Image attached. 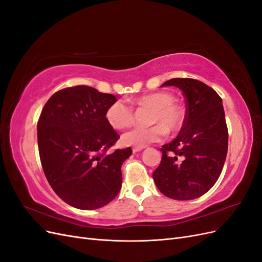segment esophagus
Returning a JSON list of instances; mask_svg holds the SVG:
<instances>
[{
	"label": "esophagus",
	"instance_id": "34e87169",
	"mask_svg": "<svg viewBox=\"0 0 262 262\" xmlns=\"http://www.w3.org/2000/svg\"><path fill=\"white\" fill-rule=\"evenodd\" d=\"M142 148H143V147H133V148H132V152H133V153H137V152H140V150H141Z\"/></svg>",
	"mask_w": 262,
	"mask_h": 262
}]
</instances>
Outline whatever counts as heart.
<instances>
[{
  "label": "heart",
  "mask_w": 262,
  "mask_h": 262,
  "mask_svg": "<svg viewBox=\"0 0 262 262\" xmlns=\"http://www.w3.org/2000/svg\"><path fill=\"white\" fill-rule=\"evenodd\" d=\"M139 107L152 108L149 115L150 126H136L122 136L125 145L143 147L162 141L167 130L177 132L184 125L185 114L175 102V97L167 92H155L138 97L133 101ZM106 121L114 129H123L134 120V110L128 101L118 99L110 104L105 112Z\"/></svg>",
  "instance_id": "1"
}]
</instances>
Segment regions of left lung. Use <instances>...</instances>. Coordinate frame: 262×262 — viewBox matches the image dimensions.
I'll return each instance as SVG.
<instances>
[{
  "label": "left lung",
  "mask_w": 262,
  "mask_h": 262,
  "mask_svg": "<svg viewBox=\"0 0 262 262\" xmlns=\"http://www.w3.org/2000/svg\"><path fill=\"white\" fill-rule=\"evenodd\" d=\"M162 86L181 90L186 115L177 138L162 146V161L153 178L164 195L192 200L214 186L225 163L228 131L222 98L193 78H171Z\"/></svg>",
  "instance_id": "left-lung-1"
}]
</instances>
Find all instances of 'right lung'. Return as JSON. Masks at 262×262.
I'll list each match as a JSON object with an SVG mask.
<instances>
[{
    "mask_svg": "<svg viewBox=\"0 0 262 262\" xmlns=\"http://www.w3.org/2000/svg\"><path fill=\"white\" fill-rule=\"evenodd\" d=\"M112 94L77 85L54 93L37 123L39 156L49 185L61 199L81 210H95L120 191L122 163L130 147L112 153L120 136L106 121Z\"/></svg>",
    "mask_w": 262,
    "mask_h": 262,
    "instance_id": "1",
    "label": "right lung"
}]
</instances>
